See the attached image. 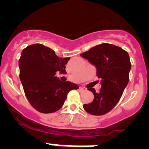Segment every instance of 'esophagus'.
Wrapping results in <instances>:
<instances>
[{"label": "esophagus", "instance_id": "esophagus-1", "mask_svg": "<svg viewBox=\"0 0 149 149\" xmlns=\"http://www.w3.org/2000/svg\"><path fill=\"white\" fill-rule=\"evenodd\" d=\"M79 91H80V92H84V91H86V88H82V87H79Z\"/></svg>", "mask_w": 149, "mask_h": 149}]
</instances>
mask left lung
<instances>
[{"instance_id": "8db88e82", "label": "left lung", "mask_w": 149, "mask_h": 149, "mask_svg": "<svg viewBox=\"0 0 149 149\" xmlns=\"http://www.w3.org/2000/svg\"><path fill=\"white\" fill-rule=\"evenodd\" d=\"M96 68V75L101 79L98 93L89 88L93 93L91 103L84 104L85 111L92 115H104L119 102L129 81L131 63L127 52L112 44L102 43L80 54Z\"/></svg>"}]
</instances>
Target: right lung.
I'll list each match as a JSON object with an SVG mask.
<instances>
[{
  "mask_svg": "<svg viewBox=\"0 0 149 149\" xmlns=\"http://www.w3.org/2000/svg\"><path fill=\"white\" fill-rule=\"evenodd\" d=\"M59 58L51 48L33 44L23 49L19 61V78L29 104L39 112L48 114L58 111L67 99L68 93L79 86L62 82L57 72L67 73L65 65L70 60Z\"/></svg>",
  "mask_w": 149,
  "mask_h": 149,
  "instance_id": "1",
  "label": "right lung"
}]
</instances>
